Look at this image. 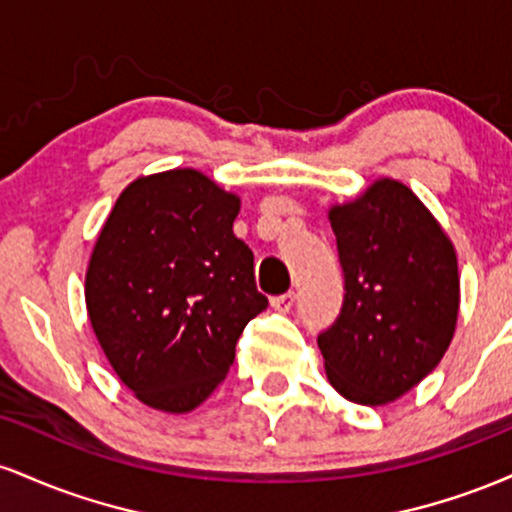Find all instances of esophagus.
Segmentation results:
<instances>
[{"instance_id": "1", "label": "esophagus", "mask_w": 512, "mask_h": 512, "mask_svg": "<svg viewBox=\"0 0 512 512\" xmlns=\"http://www.w3.org/2000/svg\"><path fill=\"white\" fill-rule=\"evenodd\" d=\"M293 303H296V293L293 291L284 293V296L272 298V308L276 310V313H289V310L293 308Z\"/></svg>"}]
</instances>
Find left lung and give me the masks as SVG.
<instances>
[{
    "instance_id": "1",
    "label": "left lung",
    "mask_w": 512,
    "mask_h": 512,
    "mask_svg": "<svg viewBox=\"0 0 512 512\" xmlns=\"http://www.w3.org/2000/svg\"><path fill=\"white\" fill-rule=\"evenodd\" d=\"M327 216L346 293L317 346L339 395L383 407L419 385L448 351L460 313L455 245L426 204L392 178L332 204Z\"/></svg>"
}]
</instances>
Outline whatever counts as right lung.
I'll return each instance as SVG.
<instances>
[{
	"instance_id": "right-lung-1",
	"label": "right lung",
	"mask_w": 512,
	"mask_h": 512,
	"mask_svg": "<svg viewBox=\"0 0 512 512\" xmlns=\"http://www.w3.org/2000/svg\"><path fill=\"white\" fill-rule=\"evenodd\" d=\"M240 197L195 168L122 190L86 269L105 358L146 407L187 414L219 387L245 325L267 308L252 250L233 233Z\"/></svg>"
}]
</instances>
